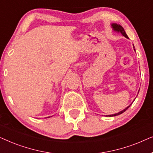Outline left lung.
Segmentation results:
<instances>
[{"mask_svg":"<svg viewBox=\"0 0 153 153\" xmlns=\"http://www.w3.org/2000/svg\"><path fill=\"white\" fill-rule=\"evenodd\" d=\"M112 27H113V28H114V30L118 31V32H120L123 34V36H125V37H127V38H128V36H127V34H126V33H125L124 28H123V26H121L120 25H118V24H112ZM131 104H130V105H131ZM130 105L128 106L126 108H125L124 110L121 111H120L119 113H117V114H114V115H108V116H118V115H120L121 114H123V112H125V111H126L127 108H128L129 106H130Z\"/></svg>","mask_w":153,"mask_h":153,"instance_id":"8db88e82","label":"left lung"}]
</instances>
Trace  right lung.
Listing matches in <instances>:
<instances>
[{"label": "right lung", "instance_id": "1", "mask_svg": "<svg viewBox=\"0 0 153 153\" xmlns=\"http://www.w3.org/2000/svg\"><path fill=\"white\" fill-rule=\"evenodd\" d=\"M47 118H48V117H47Z\"/></svg>", "mask_w": 153, "mask_h": 153}]
</instances>
